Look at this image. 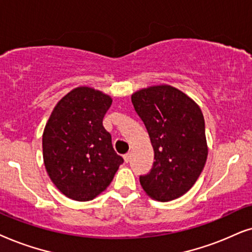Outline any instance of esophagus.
I'll return each mask as SVG.
<instances>
[{"instance_id":"1","label":"esophagus","mask_w":252,"mask_h":252,"mask_svg":"<svg viewBox=\"0 0 252 252\" xmlns=\"http://www.w3.org/2000/svg\"><path fill=\"white\" fill-rule=\"evenodd\" d=\"M123 159H124V161H126V162H129L130 159H131V153H126V154H124V156H123Z\"/></svg>"}]
</instances>
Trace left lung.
<instances>
[{"mask_svg":"<svg viewBox=\"0 0 252 252\" xmlns=\"http://www.w3.org/2000/svg\"><path fill=\"white\" fill-rule=\"evenodd\" d=\"M154 151L153 167L140 176L146 194L169 202L188 192L205 166L207 142L200 107L176 87L153 85L132 93Z\"/></svg>","mask_w":252,"mask_h":252,"instance_id":"8db88e82","label":"left lung"}]
</instances>
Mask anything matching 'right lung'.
<instances>
[{
	"instance_id": "add662e5",
	"label": "right lung",
	"mask_w": 252,
	"mask_h": 252,
	"mask_svg": "<svg viewBox=\"0 0 252 252\" xmlns=\"http://www.w3.org/2000/svg\"><path fill=\"white\" fill-rule=\"evenodd\" d=\"M112 102L99 90L79 86L56 103L47 121L42 133L43 163L52 182L70 199H94L123 163L102 126Z\"/></svg>"
}]
</instances>
